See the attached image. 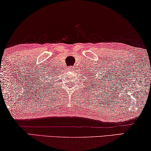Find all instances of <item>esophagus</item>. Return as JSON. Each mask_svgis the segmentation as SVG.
Masks as SVG:
<instances>
[{
	"instance_id": "34e87169",
	"label": "esophagus",
	"mask_w": 151,
	"mask_h": 151,
	"mask_svg": "<svg viewBox=\"0 0 151 151\" xmlns=\"http://www.w3.org/2000/svg\"><path fill=\"white\" fill-rule=\"evenodd\" d=\"M69 68V69H71L72 67H71H71H69V68Z\"/></svg>"
}]
</instances>
